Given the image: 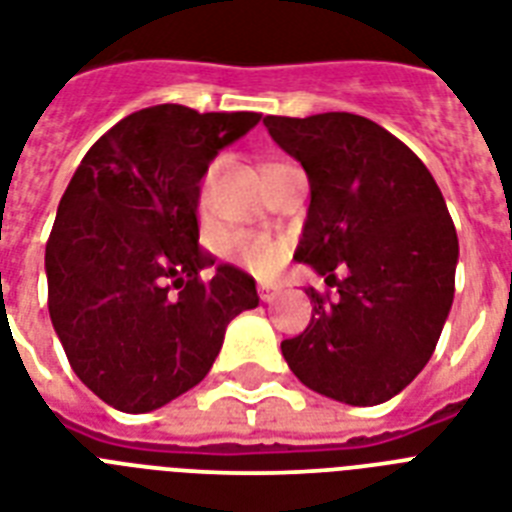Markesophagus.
I'll list each match as a JSON object with an SVG mask.
<instances>
[{"label": "esophagus", "mask_w": 512, "mask_h": 512, "mask_svg": "<svg viewBox=\"0 0 512 512\" xmlns=\"http://www.w3.org/2000/svg\"><path fill=\"white\" fill-rule=\"evenodd\" d=\"M276 292H278L276 284H260V286H257V294H260V299H263V302H270V299L276 297Z\"/></svg>", "instance_id": "1"}]
</instances>
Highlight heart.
<instances>
[{"instance_id":"heart-1","label":"heart","mask_w":512,"mask_h":512,"mask_svg":"<svg viewBox=\"0 0 512 512\" xmlns=\"http://www.w3.org/2000/svg\"><path fill=\"white\" fill-rule=\"evenodd\" d=\"M281 165H284V162L270 160L265 162L260 170H263V176L268 178L270 173L276 168H281ZM210 184H213V168L207 170L205 178H202V186H199V210H205L207 207ZM231 257H234L242 268H247L249 273H255V276H270V273L281 265V260H284V244L268 234H236L234 239H231Z\"/></svg>"}]
</instances>
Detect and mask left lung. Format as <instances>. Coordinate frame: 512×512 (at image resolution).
Instances as JSON below:
<instances>
[{
  "label": "left lung",
  "mask_w": 512,
  "mask_h": 512,
  "mask_svg": "<svg viewBox=\"0 0 512 512\" xmlns=\"http://www.w3.org/2000/svg\"><path fill=\"white\" fill-rule=\"evenodd\" d=\"M263 123L310 178L294 257L336 286L307 289L313 318L281 342L286 363L331 400H392L434 355L455 297L458 234L442 191L413 149L363 115Z\"/></svg>",
  "instance_id": "8db88e82"
}]
</instances>
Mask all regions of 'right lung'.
<instances>
[{
	"label": "right lung",
	"instance_id": "1",
	"mask_svg": "<svg viewBox=\"0 0 512 512\" xmlns=\"http://www.w3.org/2000/svg\"><path fill=\"white\" fill-rule=\"evenodd\" d=\"M260 112L155 105L112 126L78 165L47 242L49 318L99 400L149 413L197 386L255 278L199 247V181Z\"/></svg>",
	"mask_w": 512,
	"mask_h": 512
}]
</instances>
